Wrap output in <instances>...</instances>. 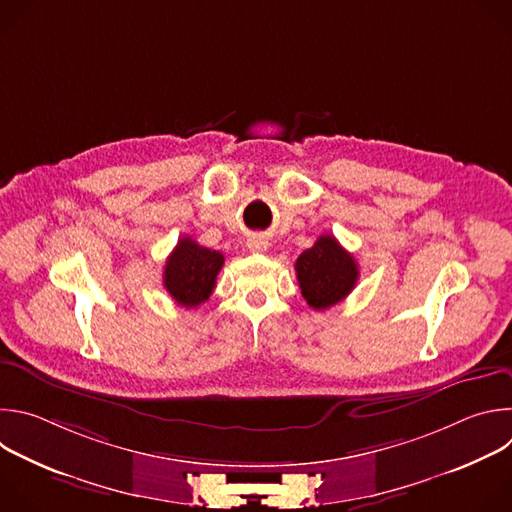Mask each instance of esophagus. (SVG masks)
Returning <instances> with one entry per match:
<instances>
[{
	"label": "esophagus",
	"instance_id": "1",
	"mask_svg": "<svg viewBox=\"0 0 512 512\" xmlns=\"http://www.w3.org/2000/svg\"><path fill=\"white\" fill-rule=\"evenodd\" d=\"M247 247H249L251 253H265L267 247H269V243H267L265 237H251V239L247 241Z\"/></svg>",
	"mask_w": 512,
	"mask_h": 512
}]
</instances>
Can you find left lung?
Listing matches in <instances>:
<instances>
[{"mask_svg": "<svg viewBox=\"0 0 512 512\" xmlns=\"http://www.w3.org/2000/svg\"><path fill=\"white\" fill-rule=\"evenodd\" d=\"M302 296L314 310L342 302L356 285L358 265L332 235H322L296 261Z\"/></svg>", "mask_w": 512, "mask_h": 512, "instance_id": "obj_1", "label": "left lung"}]
</instances>
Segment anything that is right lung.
I'll return each instance as SVG.
<instances>
[{"label": "right lung", "mask_w": 512, "mask_h": 512, "mask_svg": "<svg viewBox=\"0 0 512 512\" xmlns=\"http://www.w3.org/2000/svg\"><path fill=\"white\" fill-rule=\"evenodd\" d=\"M223 263V253L210 251L190 237H182L166 259L164 287L178 306L196 308L210 298Z\"/></svg>", "instance_id": "right-lung-1"}]
</instances>
